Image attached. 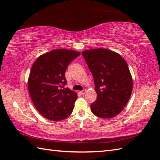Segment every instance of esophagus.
<instances>
[{"label":"esophagus","instance_id":"1","mask_svg":"<svg viewBox=\"0 0 160 160\" xmlns=\"http://www.w3.org/2000/svg\"><path fill=\"white\" fill-rule=\"evenodd\" d=\"M86 90L84 89V90H82V91H80V93L82 94V95H84V94H85V93H86Z\"/></svg>","mask_w":160,"mask_h":160}]
</instances>
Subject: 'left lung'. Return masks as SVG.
Returning a JSON list of instances; mask_svg holds the SVG:
<instances>
[{
	"label": "left lung",
	"mask_w": 160,
	"mask_h": 160,
	"mask_svg": "<svg viewBox=\"0 0 160 160\" xmlns=\"http://www.w3.org/2000/svg\"><path fill=\"white\" fill-rule=\"evenodd\" d=\"M82 55L93 75L97 93L91 111L100 118L116 116L132 93V79L127 62L119 53L107 49L85 50Z\"/></svg>",
	"instance_id": "1"
}]
</instances>
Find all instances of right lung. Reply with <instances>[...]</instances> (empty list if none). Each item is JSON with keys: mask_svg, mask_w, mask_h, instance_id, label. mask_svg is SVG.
Returning <instances> with one entry per match:
<instances>
[{"mask_svg": "<svg viewBox=\"0 0 160 160\" xmlns=\"http://www.w3.org/2000/svg\"><path fill=\"white\" fill-rule=\"evenodd\" d=\"M80 55L69 49H54L40 56L33 62L28 79L30 97L42 116L52 121L68 118L78 96L64 88V73L69 64Z\"/></svg>", "mask_w": 160, "mask_h": 160, "instance_id": "obj_1", "label": "right lung"}]
</instances>
